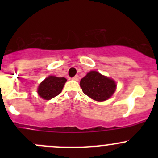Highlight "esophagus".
<instances>
[{
    "instance_id": "34e87169",
    "label": "esophagus",
    "mask_w": 158,
    "mask_h": 158,
    "mask_svg": "<svg viewBox=\"0 0 158 158\" xmlns=\"http://www.w3.org/2000/svg\"><path fill=\"white\" fill-rule=\"evenodd\" d=\"M73 79L74 81H78L79 80V76H78V75H76V76H74L73 77Z\"/></svg>"
}]
</instances>
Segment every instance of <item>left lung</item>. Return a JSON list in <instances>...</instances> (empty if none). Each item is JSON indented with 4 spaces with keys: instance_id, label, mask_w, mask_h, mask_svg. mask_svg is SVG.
<instances>
[{
    "instance_id": "obj_1",
    "label": "left lung",
    "mask_w": 158,
    "mask_h": 158,
    "mask_svg": "<svg viewBox=\"0 0 158 158\" xmlns=\"http://www.w3.org/2000/svg\"><path fill=\"white\" fill-rule=\"evenodd\" d=\"M82 91L90 98L97 101L107 100L115 93L116 85L110 78L96 71H90L81 80Z\"/></svg>"
}]
</instances>
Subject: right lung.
Here are the masks:
<instances>
[{
	"label": "right lung",
	"instance_id": "1",
	"mask_svg": "<svg viewBox=\"0 0 158 158\" xmlns=\"http://www.w3.org/2000/svg\"><path fill=\"white\" fill-rule=\"evenodd\" d=\"M66 81L65 77H48L40 85L38 88V93L42 98L51 100L61 93Z\"/></svg>",
	"mask_w": 158,
	"mask_h": 158
}]
</instances>
